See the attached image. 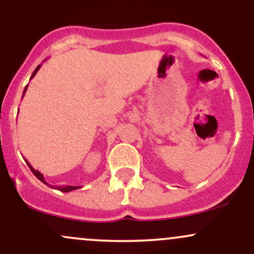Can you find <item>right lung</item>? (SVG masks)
<instances>
[{"label":"right lung","mask_w":254,"mask_h":254,"mask_svg":"<svg viewBox=\"0 0 254 254\" xmlns=\"http://www.w3.org/2000/svg\"><path fill=\"white\" fill-rule=\"evenodd\" d=\"M40 66H42V65H40V64H39V65H38V66H37V68H36V70H34V71H33V74H32V76H31V78H33L34 76H36L37 71H38V70H39V68H40ZM31 78H30V80H31ZM26 90H27V86H26V88H25V90H24V94H22V97H24V95H25ZM25 161H26V164H27V165H28V167H30V168H31L32 173H33V174H34V176H36V177L38 178V179H39V180H40V182H42V183H44V184H45V185L50 186V188H52V189H56V190H60V191H62V192H70V191H72V190H76V189H80V188H78V186H69V185H65V186H52V185H49V184L45 182V179H44V176H43V174H42V173H40V172H39V171L34 170V168H33V167H32V166H31V164H30V162H28V161H27V160H25Z\"/></svg>","instance_id":"right-lung-1"}]
</instances>
